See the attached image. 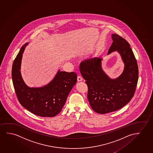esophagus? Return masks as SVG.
Here are the masks:
<instances>
[{"mask_svg": "<svg viewBox=\"0 0 153 153\" xmlns=\"http://www.w3.org/2000/svg\"><path fill=\"white\" fill-rule=\"evenodd\" d=\"M77 80H78V82H80L82 80V78L81 76H78V78H77Z\"/></svg>", "mask_w": 153, "mask_h": 153, "instance_id": "1", "label": "esophagus"}]
</instances>
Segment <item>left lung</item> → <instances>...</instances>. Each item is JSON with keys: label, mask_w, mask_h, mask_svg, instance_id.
<instances>
[{"label": "left lung", "mask_w": 153, "mask_h": 153, "mask_svg": "<svg viewBox=\"0 0 153 153\" xmlns=\"http://www.w3.org/2000/svg\"><path fill=\"white\" fill-rule=\"evenodd\" d=\"M113 43L108 54L117 51L124 64L121 75L111 79L103 71V59L94 57L83 61L80 72L88 87V99L95 112L106 114L126 105L134 95L138 79L137 63L131 45L125 39L112 34Z\"/></svg>", "instance_id": "obj_1"}]
</instances>
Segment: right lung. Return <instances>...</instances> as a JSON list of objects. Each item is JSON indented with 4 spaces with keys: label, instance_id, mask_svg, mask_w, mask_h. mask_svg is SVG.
I'll return each mask as SVG.
<instances>
[{
    "label": "right lung",
    "instance_id": "add662e5",
    "mask_svg": "<svg viewBox=\"0 0 153 153\" xmlns=\"http://www.w3.org/2000/svg\"><path fill=\"white\" fill-rule=\"evenodd\" d=\"M29 42L22 46L13 61L12 79L20 104L33 114L41 117H53L65 105L67 97L77 81L74 72L59 70L53 79L45 85L30 88L24 82L21 73L22 54Z\"/></svg>",
    "mask_w": 153,
    "mask_h": 153
}]
</instances>
